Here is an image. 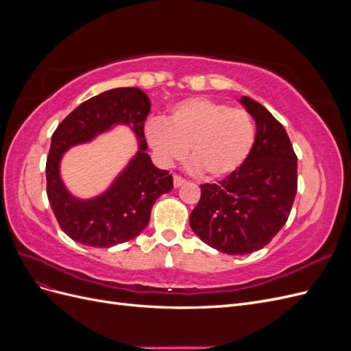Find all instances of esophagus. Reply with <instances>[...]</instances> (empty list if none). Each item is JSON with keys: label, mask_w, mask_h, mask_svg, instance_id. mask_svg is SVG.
Returning <instances> with one entry per match:
<instances>
[{"label": "esophagus", "mask_w": 351, "mask_h": 351, "mask_svg": "<svg viewBox=\"0 0 351 351\" xmlns=\"http://www.w3.org/2000/svg\"><path fill=\"white\" fill-rule=\"evenodd\" d=\"M173 180H174V187H180V186L186 183V180L183 177H180V176H174Z\"/></svg>", "instance_id": "obj_1"}]
</instances>
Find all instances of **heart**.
Returning <instances> with one entry per match:
<instances>
[{"instance_id":"1","label":"heart","mask_w":351,"mask_h":351,"mask_svg":"<svg viewBox=\"0 0 351 351\" xmlns=\"http://www.w3.org/2000/svg\"><path fill=\"white\" fill-rule=\"evenodd\" d=\"M145 136L164 165L187 154L200 176L221 178L246 161L256 125L247 110L209 98H189L174 104L167 120L147 121Z\"/></svg>"}]
</instances>
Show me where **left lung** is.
<instances>
[{
	"label": "left lung",
	"instance_id": "1",
	"mask_svg": "<svg viewBox=\"0 0 351 351\" xmlns=\"http://www.w3.org/2000/svg\"><path fill=\"white\" fill-rule=\"evenodd\" d=\"M240 104L256 123L246 161L218 184H202L190 214L195 234L227 254L256 252L277 236L297 192V156L284 125L249 97Z\"/></svg>",
	"mask_w": 351,
	"mask_h": 351
}]
</instances>
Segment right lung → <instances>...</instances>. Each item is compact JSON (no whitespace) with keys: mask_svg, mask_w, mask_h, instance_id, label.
<instances>
[{"mask_svg":"<svg viewBox=\"0 0 351 351\" xmlns=\"http://www.w3.org/2000/svg\"><path fill=\"white\" fill-rule=\"evenodd\" d=\"M151 111L147 95L137 88H117L80 104L51 137L47 159V195L61 230L90 247H112L139 236L156 199L173 190V176L147 155L143 125ZM129 125L136 134V155L107 193L92 199L73 197L59 176L60 158L70 147L87 143L114 125Z\"/></svg>","mask_w":351,"mask_h":351,"instance_id":"1","label":"right lung"}]
</instances>
